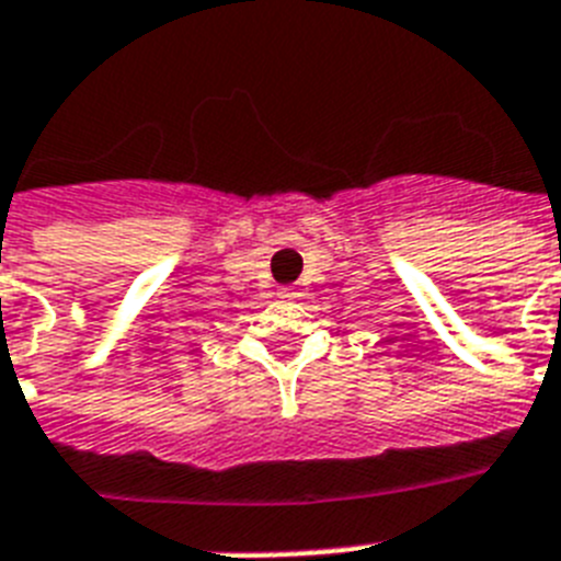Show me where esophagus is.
<instances>
[{
    "mask_svg": "<svg viewBox=\"0 0 561 561\" xmlns=\"http://www.w3.org/2000/svg\"><path fill=\"white\" fill-rule=\"evenodd\" d=\"M282 299H294V296H296V290L294 288H282Z\"/></svg>",
    "mask_w": 561,
    "mask_h": 561,
    "instance_id": "34e87169",
    "label": "esophagus"
}]
</instances>
